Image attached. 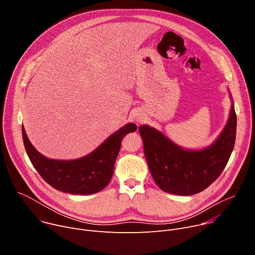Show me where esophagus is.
<instances>
[{
	"label": "esophagus",
	"mask_w": 255,
	"mask_h": 255,
	"mask_svg": "<svg viewBox=\"0 0 255 255\" xmlns=\"http://www.w3.org/2000/svg\"><path fill=\"white\" fill-rule=\"evenodd\" d=\"M143 120H142V118H137V122H139V123H141Z\"/></svg>",
	"instance_id": "1"
}]
</instances>
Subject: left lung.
I'll return each instance as SVG.
<instances>
[{
	"mask_svg": "<svg viewBox=\"0 0 255 255\" xmlns=\"http://www.w3.org/2000/svg\"><path fill=\"white\" fill-rule=\"evenodd\" d=\"M236 126L232 105L223 132L211 146L202 150H186L158 130L140 126L144 154L156 185L162 191L178 196H191L207 189L219 177L230 158Z\"/></svg>",
	"mask_w": 255,
	"mask_h": 255,
	"instance_id": "8db88e82",
	"label": "left lung"
}]
</instances>
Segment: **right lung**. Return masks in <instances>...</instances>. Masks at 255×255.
Listing matches in <instances>:
<instances>
[{
	"label": "right lung",
	"instance_id": "add662e5",
	"mask_svg": "<svg viewBox=\"0 0 255 255\" xmlns=\"http://www.w3.org/2000/svg\"><path fill=\"white\" fill-rule=\"evenodd\" d=\"M136 129L137 126L133 123L125 125L95 151L75 160H54L43 156L33 147L23 125L22 136L30 161L48 185L68 194L92 195L102 191L110 183L122 139Z\"/></svg>",
	"mask_w": 255,
	"mask_h": 255
}]
</instances>
